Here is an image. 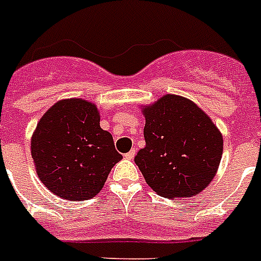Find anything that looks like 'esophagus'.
<instances>
[{"mask_svg":"<svg viewBox=\"0 0 261 261\" xmlns=\"http://www.w3.org/2000/svg\"><path fill=\"white\" fill-rule=\"evenodd\" d=\"M135 153H137V149L133 148L131 151H128L127 153H124V159H127V160H131V159H134V156H135Z\"/></svg>","mask_w":261,"mask_h":261,"instance_id":"obj_1","label":"esophagus"}]
</instances>
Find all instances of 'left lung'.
I'll list each match as a JSON object with an SVG mask.
<instances>
[{
    "label": "left lung",
    "instance_id": "8db88e82",
    "mask_svg": "<svg viewBox=\"0 0 261 261\" xmlns=\"http://www.w3.org/2000/svg\"><path fill=\"white\" fill-rule=\"evenodd\" d=\"M146 147L135 164L163 197H193L209 185L223 152L217 126L190 99L167 94L144 108Z\"/></svg>",
    "mask_w": 261,
    "mask_h": 261
}]
</instances>
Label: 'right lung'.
<instances>
[{
    "instance_id": "right-lung-1",
    "label": "right lung",
    "mask_w": 261,
    "mask_h": 261,
    "mask_svg": "<svg viewBox=\"0 0 261 261\" xmlns=\"http://www.w3.org/2000/svg\"><path fill=\"white\" fill-rule=\"evenodd\" d=\"M31 155L47 189L73 201L96 196L122 159L112 134L99 127L96 105L79 98L59 101L43 115Z\"/></svg>"
}]
</instances>
